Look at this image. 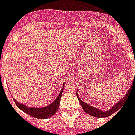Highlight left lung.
Instances as JSON below:
<instances>
[{"label":"left lung","mask_w":135,"mask_h":135,"mask_svg":"<svg viewBox=\"0 0 135 135\" xmlns=\"http://www.w3.org/2000/svg\"><path fill=\"white\" fill-rule=\"evenodd\" d=\"M129 93H130V89L128 90L126 96L123 99L121 100L117 104L115 105L112 108H110V110H108V111H102V110H98V108H95L93 107V106H90V105L87 104V103H85L83 101H82L79 98V96H78V94H76V96L78 98V100H79L80 104L82 106L83 110H85L86 113L90 114L92 116H95V117H98V118H104V117L110 116V115H112L113 113H115L119 109H121L123 103H124L125 101L127 100V99H128L127 98L129 95Z\"/></svg>","instance_id":"left-lung-1"}]
</instances>
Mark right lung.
Instances as JSON below:
<instances>
[{
    "label": "right lung",
    "instance_id": "right-lung-1",
    "mask_svg": "<svg viewBox=\"0 0 135 135\" xmlns=\"http://www.w3.org/2000/svg\"><path fill=\"white\" fill-rule=\"evenodd\" d=\"M62 92H63V89L60 92V93L57 97L56 100L53 102L49 105L44 108H28L26 105H24L23 104H21V103H18L15 100H14V102L17 105V107L19 108L24 112L27 113L29 115H30L32 117H35V118H37V119H47V118H49L50 116H53V114L56 112V110H58V108L59 107V104H60Z\"/></svg>",
    "mask_w": 135,
    "mask_h": 135
}]
</instances>
